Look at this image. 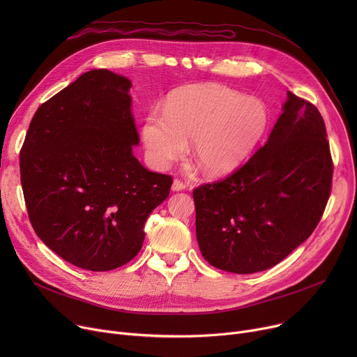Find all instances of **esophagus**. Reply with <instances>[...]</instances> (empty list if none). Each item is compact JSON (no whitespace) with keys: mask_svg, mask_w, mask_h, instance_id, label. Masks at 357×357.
<instances>
[{"mask_svg":"<svg viewBox=\"0 0 357 357\" xmlns=\"http://www.w3.org/2000/svg\"><path fill=\"white\" fill-rule=\"evenodd\" d=\"M185 188H186V185H185L182 181H179V179H175V181H174V183H172V191L179 192V191H183Z\"/></svg>","mask_w":357,"mask_h":357,"instance_id":"esophagus-1","label":"esophagus"}]
</instances>
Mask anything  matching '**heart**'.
I'll return each mask as SVG.
<instances>
[{"label":"heart","instance_id":"obj_1","mask_svg":"<svg viewBox=\"0 0 357 357\" xmlns=\"http://www.w3.org/2000/svg\"><path fill=\"white\" fill-rule=\"evenodd\" d=\"M271 116L266 104L220 84L182 86L169 93L163 114L149 116L142 139L149 162L166 169L192 142V159L210 176L230 175L264 139Z\"/></svg>","mask_w":357,"mask_h":357}]
</instances>
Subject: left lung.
I'll list each match as a JSON object with an SVG mask.
<instances>
[{
    "label": "left lung",
    "mask_w": 357,
    "mask_h": 357,
    "mask_svg": "<svg viewBox=\"0 0 357 357\" xmlns=\"http://www.w3.org/2000/svg\"><path fill=\"white\" fill-rule=\"evenodd\" d=\"M331 179L320 111L288 91L266 144L233 175L194 190L204 259L241 275L278 265L321 220Z\"/></svg>",
    "instance_id": "left-lung-1"
}]
</instances>
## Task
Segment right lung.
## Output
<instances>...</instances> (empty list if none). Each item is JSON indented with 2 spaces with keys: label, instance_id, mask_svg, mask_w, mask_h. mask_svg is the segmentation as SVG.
<instances>
[{
  "label": "right lung",
  "instance_id": "add662e5",
  "mask_svg": "<svg viewBox=\"0 0 357 357\" xmlns=\"http://www.w3.org/2000/svg\"><path fill=\"white\" fill-rule=\"evenodd\" d=\"M130 88L111 70L85 72L37 108L20 152L36 234L92 272L120 268L140 252L144 222L172 185L133 155L139 135Z\"/></svg>",
  "mask_w": 357,
  "mask_h": 357
}]
</instances>
